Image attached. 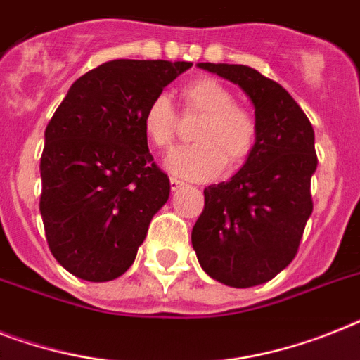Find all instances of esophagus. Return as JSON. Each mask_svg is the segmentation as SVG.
Returning a JSON list of instances; mask_svg holds the SVG:
<instances>
[{
	"instance_id": "esophagus-1",
	"label": "esophagus",
	"mask_w": 360,
	"mask_h": 360,
	"mask_svg": "<svg viewBox=\"0 0 360 360\" xmlns=\"http://www.w3.org/2000/svg\"><path fill=\"white\" fill-rule=\"evenodd\" d=\"M170 186H172V190H179V188H183V186H185V181H181V179H177V177H170Z\"/></svg>"
}]
</instances>
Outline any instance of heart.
I'll return each instance as SVG.
<instances>
[{
  "mask_svg": "<svg viewBox=\"0 0 360 360\" xmlns=\"http://www.w3.org/2000/svg\"><path fill=\"white\" fill-rule=\"evenodd\" d=\"M183 116H200L192 131L195 144L175 151L168 168L186 179H210L226 165L238 170L246 165L259 142V124L248 109L236 105L226 84L212 77L192 79L181 89ZM146 139L159 151L174 148L179 133V116L166 96L151 98L142 110Z\"/></svg>",
  "mask_w": 360,
  "mask_h": 360,
  "instance_id": "obj_1",
  "label": "heart"
}]
</instances>
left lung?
I'll use <instances>...</instances> for the list:
<instances>
[{
    "label": "left lung",
    "instance_id": "1",
    "mask_svg": "<svg viewBox=\"0 0 360 360\" xmlns=\"http://www.w3.org/2000/svg\"><path fill=\"white\" fill-rule=\"evenodd\" d=\"M238 84L255 105L259 142L231 181L203 190L192 229L201 268L235 288L270 281L294 261L312 212L314 131L281 84L242 64L200 63Z\"/></svg>",
    "mask_w": 360,
    "mask_h": 360
}]
</instances>
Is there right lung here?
Instances as JSON below:
<instances>
[{"label": "right lung", "mask_w": 360, "mask_h": 360, "mask_svg": "<svg viewBox=\"0 0 360 360\" xmlns=\"http://www.w3.org/2000/svg\"><path fill=\"white\" fill-rule=\"evenodd\" d=\"M192 66L110 60L70 86L46 127L40 157L49 251L79 279L112 281L129 270L170 179L148 150L142 110Z\"/></svg>", "instance_id": "right-lung-1"}]
</instances>
